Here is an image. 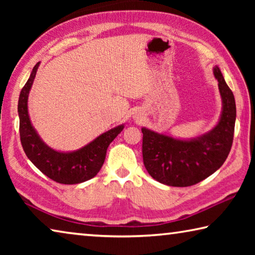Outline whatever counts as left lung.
Listing matches in <instances>:
<instances>
[{
  "mask_svg": "<svg viewBox=\"0 0 255 255\" xmlns=\"http://www.w3.org/2000/svg\"><path fill=\"white\" fill-rule=\"evenodd\" d=\"M214 74L223 99V112L213 130L196 139L180 140L141 128L144 165L158 182L189 187L208 178L226 161L234 139L235 99L217 66Z\"/></svg>",
  "mask_w": 255,
  "mask_h": 255,
  "instance_id": "left-lung-1",
  "label": "left lung"
}]
</instances>
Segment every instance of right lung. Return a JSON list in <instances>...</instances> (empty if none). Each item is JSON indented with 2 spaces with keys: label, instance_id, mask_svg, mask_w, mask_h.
I'll use <instances>...</instances> for the list:
<instances>
[{
  "label": "right lung",
  "instance_id": "right-lung-1",
  "mask_svg": "<svg viewBox=\"0 0 255 255\" xmlns=\"http://www.w3.org/2000/svg\"><path fill=\"white\" fill-rule=\"evenodd\" d=\"M38 66L39 63L32 68L29 80L21 90L18 102L20 140L24 153L38 170L58 183L76 184L92 179L105 163L108 146L122 132L124 126H118L102 133L76 152L60 153L48 147L31 126L28 115V94Z\"/></svg>",
  "mask_w": 255,
  "mask_h": 255
}]
</instances>
